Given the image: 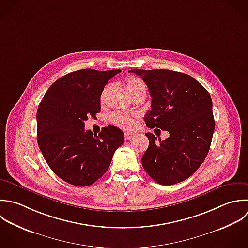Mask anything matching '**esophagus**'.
Instances as JSON below:
<instances>
[{"mask_svg":"<svg viewBox=\"0 0 248 248\" xmlns=\"http://www.w3.org/2000/svg\"><path fill=\"white\" fill-rule=\"evenodd\" d=\"M134 136H135V134H134L133 132H128V131H125V132H124V139H125V140H130V139H132Z\"/></svg>","mask_w":248,"mask_h":248,"instance_id":"esophagus-1","label":"esophagus"}]
</instances>
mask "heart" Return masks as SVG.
<instances>
[{
  "mask_svg": "<svg viewBox=\"0 0 248 248\" xmlns=\"http://www.w3.org/2000/svg\"><path fill=\"white\" fill-rule=\"evenodd\" d=\"M126 91H133V90H137V89H146V86L144 84L143 81H141L138 78H129L128 81L126 82L125 85ZM111 121L124 128H131L134 125V121L131 117L124 115V114H121V113H114L111 115Z\"/></svg>",
  "mask_w": 248,
  "mask_h": 248,
  "instance_id": "b5f03b06",
  "label": "heart"
}]
</instances>
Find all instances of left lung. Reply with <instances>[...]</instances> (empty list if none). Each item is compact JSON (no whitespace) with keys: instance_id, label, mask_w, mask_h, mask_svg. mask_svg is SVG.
I'll use <instances>...</instances> for the list:
<instances>
[{"instance_id":"left-lung-1","label":"left lung","mask_w":248,"mask_h":248,"mask_svg":"<svg viewBox=\"0 0 248 248\" xmlns=\"http://www.w3.org/2000/svg\"><path fill=\"white\" fill-rule=\"evenodd\" d=\"M152 97V110L144 121L150 128L169 132L164 141L146 133L149 148L142 157L147 174L162 186L192 176L205 160L215 131L213 101L209 92L193 77L168 69H136Z\"/></svg>"}]
</instances>
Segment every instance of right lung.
<instances>
[{"label":"right lung","instance_id":"obj_1","mask_svg":"<svg viewBox=\"0 0 248 248\" xmlns=\"http://www.w3.org/2000/svg\"><path fill=\"white\" fill-rule=\"evenodd\" d=\"M121 69H80L55 81L36 113L37 144L51 170L62 181L88 186L108 170L124 132L103 127L98 135L85 130L84 122L100 112V95L107 82Z\"/></svg>","mask_w":248,"mask_h":248}]
</instances>
